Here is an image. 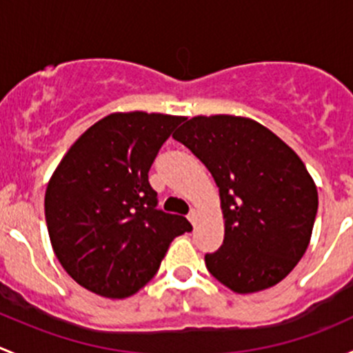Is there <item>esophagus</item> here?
Instances as JSON below:
<instances>
[{"mask_svg":"<svg viewBox=\"0 0 353 353\" xmlns=\"http://www.w3.org/2000/svg\"><path fill=\"white\" fill-rule=\"evenodd\" d=\"M188 220H190L191 223L196 222V210H191V212L188 213Z\"/></svg>","mask_w":353,"mask_h":353,"instance_id":"1","label":"esophagus"}]
</instances>
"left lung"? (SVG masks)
Returning <instances> with one entry per match:
<instances>
[{
    "label": "left lung",
    "instance_id": "1",
    "mask_svg": "<svg viewBox=\"0 0 353 353\" xmlns=\"http://www.w3.org/2000/svg\"><path fill=\"white\" fill-rule=\"evenodd\" d=\"M172 137L219 186L225 236L219 251L205 254L208 272L237 294L282 282L304 256L318 213L304 162L249 117L196 116Z\"/></svg>",
    "mask_w": 353,
    "mask_h": 353
}]
</instances>
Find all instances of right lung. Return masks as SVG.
<instances>
[{
  "label": "right lung",
  "mask_w": 353,
  "mask_h": 353,
  "mask_svg": "<svg viewBox=\"0 0 353 353\" xmlns=\"http://www.w3.org/2000/svg\"><path fill=\"white\" fill-rule=\"evenodd\" d=\"M181 116L109 114L73 145L46 190V223L68 275L124 299L147 285L174 237L193 227L157 208L148 170Z\"/></svg>",
  "instance_id": "obj_1"
}]
</instances>
